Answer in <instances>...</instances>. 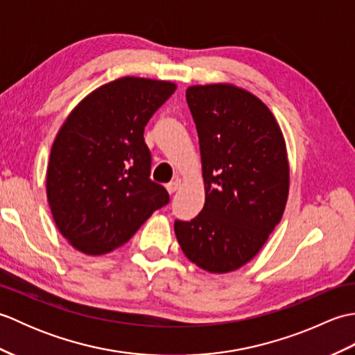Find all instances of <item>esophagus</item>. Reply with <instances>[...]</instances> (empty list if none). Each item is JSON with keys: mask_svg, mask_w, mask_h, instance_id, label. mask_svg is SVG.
Instances as JSON below:
<instances>
[{"mask_svg": "<svg viewBox=\"0 0 355 355\" xmlns=\"http://www.w3.org/2000/svg\"><path fill=\"white\" fill-rule=\"evenodd\" d=\"M182 186V180L180 178H175L173 180V182H171V183H168L166 184V189H168V192L169 193H173V192H177L178 191V187Z\"/></svg>", "mask_w": 355, "mask_h": 355, "instance_id": "34e87169", "label": "esophagus"}]
</instances>
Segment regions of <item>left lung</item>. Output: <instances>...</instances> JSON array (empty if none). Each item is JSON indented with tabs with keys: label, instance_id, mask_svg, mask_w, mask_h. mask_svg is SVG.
I'll list each match as a JSON object with an SVG mask.
<instances>
[{
	"label": "left lung",
	"instance_id": "1",
	"mask_svg": "<svg viewBox=\"0 0 355 355\" xmlns=\"http://www.w3.org/2000/svg\"><path fill=\"white\" fill-rule=\"evenodd\" d=\"M200 139L206 201L173 229L186 258L210 273L253 259L281 221L290 166L275 116L258 97L230 84L186 89Z\"/></svg>",
	"mask_w": 355,
	"mask_h": 355
}]
</instances>
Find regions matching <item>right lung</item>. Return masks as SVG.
<instances>
[{
	"label": "right lung",
	"instance_id": "obj_1",
	"mask_svg": "<svg viewBox=\"0 0 355 355\" xmlns=\"http://www.w3.org/2000/svg\"><path fill=\"white\" fill-rule=\"evenodd\" d=\"M177 85L120 78L88 94L53 141L47 198L62 236L85 254L125 244L169 193L150 175L143 132Z\"/></svg>",
	"mask_w": 355,
	"mask_h": 355
}]
</instances>
